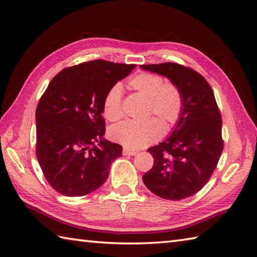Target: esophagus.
Here are the masks:
<instances>
[{
    "mask_svg": "<svg viewBox=\"0 0 257 257\" xmlns=\"http://www.w3.org/2000/svg\"><path fill=\"white\" fill-rule=\"evenodd\" d=\"M123 155H135L137 153V151L135 150H131V149H127V148H124L123 149Z\"/></svg>",
    "mask_w": 257,
    "mask_h": 257,
    "instance_id": "esophagus-1",
    "label": "esophagus"
}]
</instances>
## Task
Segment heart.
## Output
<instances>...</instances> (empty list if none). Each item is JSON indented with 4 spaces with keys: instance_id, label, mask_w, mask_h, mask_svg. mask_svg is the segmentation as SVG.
I'll list each match as a JSON object with an SVG mask.
<instances>
[{
    "instance_id": "obj_1",
    "label": "heart",
    "mask_w": 257,
    "mask_h": 257,
    "mask_svg": "<svg viewBox=\"0 0 257 257\" xmlns=\"http://www.w3.org/2000/svg\"><path fill=\"white\" fill-rule=\"evenodd\" d=\"M128 85L147 98L146 114L155 115L165 130L172 128L183 111V94L178 85L166 82L159 74L143 72L128 80ZM103 110L107 120L116 121L122 116V87L114 83L105 93ZM157 119L124 121L110 130V137L127 149H141L157 142L163 127Z\"/></svg>"
}]
</instances>
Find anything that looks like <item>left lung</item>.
I'll use <instances>...</instances> for the list:
<instances>
[{"label":"left lung","mask_w":257,"mask_h":257,"mask_svg":"<svg viewBox=\"0 0 257 257\" xmlns=\"http://www.w3.org/2000/svg\"><path fill=\"white\" fill-rule=\"evenodd\" d=\"M141 67L167 77L183 94V111L172 135L148 149L154 164L143 181L159 197L184 199L204 188L223 151L222 118L214 93L203 76L181 64Z\"/></svg>","instance_id":"8db88e82"}]
</instances>
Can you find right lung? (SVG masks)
I'll list each match as a JSON object with an SVG mask.
<instances>
[{
  "instance_id": "add662e5",
  "label": "right lung",
  "mask_w": 257,
  "mask_h": 257,
  "mask_svg": "<svg viewBox=\"0 0 257 257\" xmlns=\"http://www.w3.org/2000/svg\"><path fill=\"white\" fill-rule=\"evenodd\" d=\"M135 64L95 60L53 77L36 108V157L47 182L68 197L102 186L122 146L105 141L103 99ZM98 142L97 146L95 143Z\"/></svg>"
}]
</instances>
